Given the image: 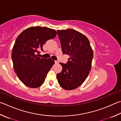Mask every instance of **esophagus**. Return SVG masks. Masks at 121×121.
<instances>
[{"mask_svg": "<svg viewBox=\"0 0 121 121\" xmlns=\"http://www.w3.org/2000/svg\"><path fill=\"white\" fill-rule=\"evenodd\" d=\"M55 63H59V61H55Z\"/></svg>", "mask_w": 121, "mask_h": 121, "instance_id": "esophagus-1", "label": "esophagus"}]
</instances>
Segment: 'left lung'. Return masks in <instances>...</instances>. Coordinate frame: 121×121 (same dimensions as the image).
<instances>
[{"mask_svg":"<svg viewBox=\"0 0 121 121\" xmlns=\"http://www.w3.org/2000/svg\"><path fill=\"white\" fill-rule=\"evenodd\" d=\"M62 51L69 55L66 64L60 62L62 71L56 74L60 86L73 90L82 84L91 69L93 51L85 35L73 29L58 30Z\"/></svg>","mask_w":121,"mask_h":121,"instance_id":"1","label":"left lung"}]
</instances>
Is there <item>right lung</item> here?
Segmentation results:
<instances>
[{
    "label": "right lung",
    "mask_w": 121,
    "mask_h": 121,
    "mask_svg": "<svg viewBox=\"0 0 121 121\" xmlns=\"http://www.w3.org/2000/svg\"><path fill=\"white\" fill-rule=\"evenodd\" d=\"M56 35L53 29L33 26L24 30L17 38L12 53L13 67L18 78L26 86L38 88L44 82L55 62L51 59L39 57V51H43L44 44Z\"/></svg>",
    "instance_id": "1"
}]
</instances>
